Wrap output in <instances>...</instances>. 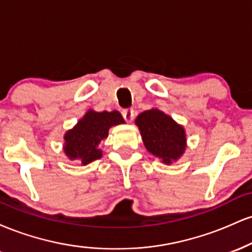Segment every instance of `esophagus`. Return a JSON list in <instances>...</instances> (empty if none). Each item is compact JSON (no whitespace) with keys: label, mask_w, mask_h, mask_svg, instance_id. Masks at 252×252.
<instances>
[{"label":"esophagus","mask_w":252,"mask_h":252,"mask_svg":"<svg viewBox=\"0 0 252 252\" xmlns=\"http://www.w3.org/2000/svg\"><path fill=\"white\" fill-rule=\"evenodd\" d=\"M122 115L126 122H131L134 120V110L132 109H124L122 111Z\"/></svg>","instance_id":"esophagus-1"}]
</instances>
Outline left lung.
I'll list each match as a JSON object with an SVG mask.
<instances>
[{"mask_svg":"<svg viewBox=\"0 0 252 252\" xmlns=\"http://www.w3.org/2000/svg\"><path fill=\"white\" fill-rule=\"evenodd\" d=\"M136 126L147 150L163 163L178 160L186 149V132L172 117L158 109H150L136 117Z\"/></svg>","mask_w":252,"mask_h":252,"instance_id":"8db88e82","label":"left lung"}]
</instances>
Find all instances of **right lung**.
Here are the masks:
<instances>
[{"label":"right lung","mask_w":252,"mask_h":252,"mask_svg":"<svg viewBox=\"0 0 252 252\" xmlns=\"http://www.w3.org/2000/svg\"><path fill=\"white\" fill-rule=\"evenodd\" d=\"M122 123L124 120L118 111L89 110L76 126L63 136V152L70 160H79L84 166L98 160L102 158V150L98 149V144L108 137L111 126Z\"/></svg>","instance_id":"add662e5"}]
</instances>
